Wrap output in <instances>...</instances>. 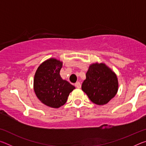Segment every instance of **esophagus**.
I'll list each match as a JSON object with an SVG mask.
<instances>
[{
  "instance_id": "esophagus-1",
  "label": "esophagus",
  "mask_w": 146,
  "mask_h": 146,
  "mask_svg": "<svg viewBox=\"0 0 146 146\" xmlns=\"http://www.w3.org/2000/svg\"><path fill=\"white\" fill-rule=\"evenodd\" d=\"M75 87L78 89H80L81 88V84L79 82H76L75 84Z\"/></svg>"
}]
</instances>
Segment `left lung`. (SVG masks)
Returning a JSON list of instances; mask_svg holds the SVG:
<instances>
[{
	"mask_svg": "<svg viewBox=\"0 0 146 146\" xmlns=\"http://www.w3.org/2000/svg\"><path fill=\"white\" fill-rule=\"evenodd\" d=\"M86 76L82 90L95 104H106L117 95L118 90L117 76L106 64H91Z\"/></svg>",
	"mask_w": 146,
	"mask_h": 146,
	"instance_id": "1",
	"label": "left lung"
}]
</instances>
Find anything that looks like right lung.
Instances as JSON below:
<instances>
[{
    "label": "right lung",
    "instance_id": "obj_1",
    "mask_svg": "<svg viewBox=\"0 0 146 146\" xmlns=\"http://www.w3.org/2000/svg\"><path fill=\"white\" fill-rule=\"evenodd\" d=\"M62 62L50 58L43 62L34 76L33 90L37 98L44 104L52 108H59L68 100L75 86L60 75Z\"/></svg>",
    "mask_w": 146,
    "mask_h": 146
}]
</instances>
